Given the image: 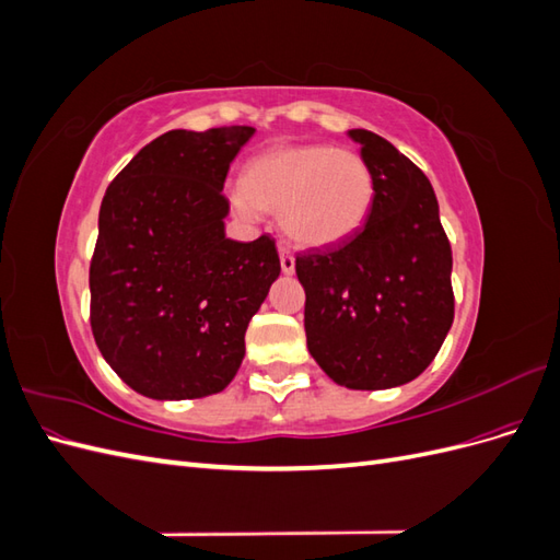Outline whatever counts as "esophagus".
I'll use <instances>...</instances> for the list:
<instances>
[{
	"mask_svg": "<svg viewBox=\"0 0 560 560\" xmlns=\"http://www.w3.org/2000/svg\"><path fill=\"white\" fill-rule=\"evenodd\" d=\"M280 266H282V273L284 276H292L294 273V266H296L294 254L287 249V247H282V245H280Z\"/></svg>",
	"mask_w": 560,
	"mask_h": 560,
	"instance_id": "34e87169",
	"label": "esophagus"
}]
</instances>
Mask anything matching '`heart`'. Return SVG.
Returning <instances> with one entry per match:
<instances>
[{"label": "heart", "mask_w": 560, "mask_h": 560, "mask_svg": "<svg viewBox=\"0 0 560 560\" xmlns=\"http://www.w3.org/2000/svg\"><path fill=\"white\" fill-rule=\"evenodd\" d=\"M231 200L245 217L280 212V226L296 245L329 247L364 226L374 177L364 159L346 149L276 147L247 163Z\"/></svg>", "instance_id": "obj_1"}]
</instances>
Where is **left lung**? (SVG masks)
<instances>
[{
  "label": "left lung",
  "instance_id": "obj_1",
  "mask_svg": "<svg viewBox=\"0 0 560 560\" xmlns=\"http://www.w3.org/2000/svg\"><path fill=\"white\" fill-rule=\"evenodd\" d=\"M348 135L374 177V202L348 241L296 257L303 325L334 383L385 389L418 378L442 348L453 325V257L420 167L376 132Z\"/></svg>",
  "mask_w": 560,
  "mask_h": 560
}]
</instances>
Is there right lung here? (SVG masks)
<instances>
[{
    "label": "right lung",
    "instance_id": "add662e5",
    "mask_svg": "<svg viewBox=\"0 0 560 560\" xmlns=\"http://www.w3.org/2000/svg\"><path fill=\"white\" fill-rule=\"evenodd\" d=\"M249 126L171 130L142 147L100 206L91 329L118 378L151 399L217 395L280 276L276 241L226 238L222 189Z\"/></svg>",
    "mask_w": 560,
    "mask_h": 560
}]
</instances>
